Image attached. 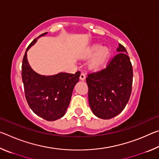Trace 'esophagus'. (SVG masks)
Instances as JSON below:
<instances>
[{
    "label": "esophagus",
    "mask_w": 159,
    "mask_h": 159,
    "mask_svg": "<svg viewBox=\"0 0 159 159\" xmlns=\"http://www.w3.org/2000/svg\"><path fill=\"white\" fill-rule=\"evenodd\" d=\"M80 79L81 80H85V74L84 73H81L80 75Z\"/></svg>",
    "instance_id": "esophagus-1"
}]
</instances>
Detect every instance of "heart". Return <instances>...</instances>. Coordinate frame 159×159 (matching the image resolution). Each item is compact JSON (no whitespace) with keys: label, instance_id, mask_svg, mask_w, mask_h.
<instances>
[{"label":"heart","instance_id":"1","mask_svg":"<svg viewBox=\"0 0 159 159\" xmlns=\"http://www.w3.org/2000/svg\"><path fill=\"white\" fill-rule=\"evenodd\" d=\"M95 54L96 55L91 61L90 66L92 69H99L105 64L107 59L109 55V52L107 48H102L101 45L95 44L85 50L83 57L85 58H90Z\"/></svg>","mask_w":159,"mask_h":159}]
</instances>
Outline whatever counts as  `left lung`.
I'll list each match as a JSON object with an SVG mask.
<instances>
[{
  "instance_id": "obj_1",
  "label": "left lung",
  "mask_w": 159,
  "mask_h": 159,
  "mask_svg": "<svg viewBox=\"0 0 159 159\" xmlns=\"http://www.w3.org/2000/svg\"><path fill=\"white\" fill-rule=\"evenodd\" d=\"M107 66L88 74V101L96 116L110 119L119 114L129 101L133 71L127 50L121 44Z\"/></svg>"
}]
</instances>
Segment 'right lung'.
<instances>
[{"instance_id": "right-lung-1", "label": "right lung", "mask_w": 159, "mask_h": 159, "mask_svg": "<svg viewBox=\"0 0 159 159\" xmlns=\"http://www.w3.org/2000/svg\"><path fill=\"white\" fill-rule=\"evenodd\" d=\"M35 39L26 48L21 65V78L26 102L36 115L45 120L52 121L65 114L69 105L72 92L79 82L80 72L75 74L60 73L54 76H42L29 66L26 52L36 42Z\"/></svg>"}]
</instances>
